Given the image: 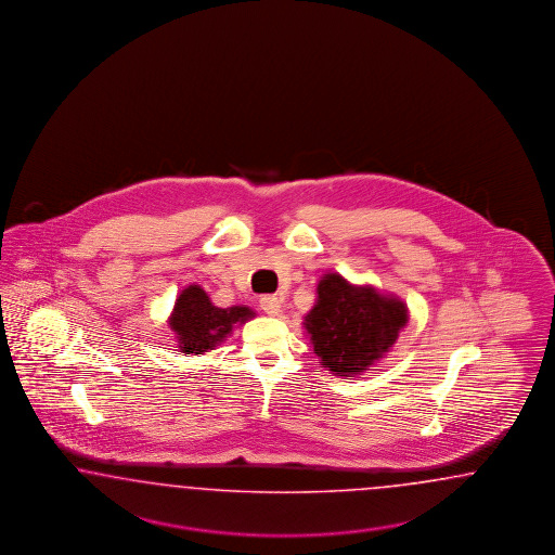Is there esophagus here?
<instances>
[{
    "mask_svg": "<svg viewBox=\"0 0 555 555\" xmlns=\"http://www.w3.org/2000/svg\"><path fill=\"white\" fill-rule=\"evenodd\" d=\"M260 307L267 315H279L281 313V299L274 295H262L260 297Z\"/></svg>",
    "mask_w": 555,
    "mask_h": 555,
    "instance_id": "obj_1",
    "label": "esophagus"
}]
</instances>
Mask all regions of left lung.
Here are the masks:
<instances>
[{"mask_svg": "<svg viewBox=\"0 0 555 555\" xmlns=\"http://www.w3.org/2000/svg\"><path fill=\"white\" fill-rule=\"evenodd\" d=\"M406 323L403 301L385 297L372 286H353L339 274H325L318 302L305 327L321 366L337 376L369 370L397 341Z\"/></svg>", "mask_w": 555, "mask_h": 555, "instance_id": "1", "label": "left lung"}]
</instances>
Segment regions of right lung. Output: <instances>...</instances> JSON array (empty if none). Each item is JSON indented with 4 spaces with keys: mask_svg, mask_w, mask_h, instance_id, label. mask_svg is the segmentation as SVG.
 Here are the masks:
<instances>
[{
    "mask_svg": "<svg viewBox=\"0 0 555 555\" xmlns=\"http://www.w3.org/2000/svg\"><path fill=\"white\" fill-rule=\"evenodd\" d=\"M254 318L248 307L219 309L209 301L207 293L199 285L186 286L175 302L170 327L179 337L183 353H202L214 350L219 341L232 334L234 323H244Z\"/></svg>",
    "mask_w": 555,
    "mask_h": 555,
    "instance_id": "right-lung-1",
    "label": "right lung"
}]
</instances>
